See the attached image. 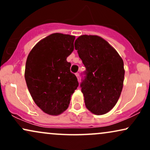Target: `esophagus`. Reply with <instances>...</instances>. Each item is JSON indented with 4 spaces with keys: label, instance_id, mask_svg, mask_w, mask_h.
I'll use <instances>...</instances> for the list:
<instances>
[{
    "label": "esophagus",
    "instance_id": "esophagus-1",
    "mask_svg": "<svg viewBox=\"0 0 150 150\" xmlns=\"http://www.w3.org/2000/svg\"><path fill=\"white\" fill-rule=\"evenodd\" d=\"M75 75H76V77H77V79H78V80H79V79H80V74H79L78 73H75Z\"/></svg>",
    "mask_w": 150,
    "mask_h": 150
}]
</instances>
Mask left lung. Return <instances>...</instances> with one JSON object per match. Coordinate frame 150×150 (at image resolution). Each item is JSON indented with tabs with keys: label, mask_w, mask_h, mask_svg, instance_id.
<instances>
[{
	"label": "left lung",
	"mask_w": 150,
	"mask_h": 150,
	"mask_svg": "<svg viewBox=\"0 0 150 150\" xmlns=\"http://www.w3.org/2000/svg\"><path fill=\"white\" fill-rule=\"evenodd\" d=\"M75 48L86 68L80 84L86 107L94 114H105L114 107L123 89V59L99 36H80Z\"/></svg>",
	"instance_id": "left-lung-1"
}]
</instances>
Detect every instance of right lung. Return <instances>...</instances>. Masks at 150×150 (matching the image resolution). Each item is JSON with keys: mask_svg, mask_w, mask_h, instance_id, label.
Returning a JSON list of instances; mask_svg holds the SVG:
<instances>
[{"mask_svg": "<svg viewBox=\"0 0 150 150\" xmlns=\"http://www.w3.org/2000/svg\"><path fill=\"white\" fill-rule=\"evenodd\" d=\"M75 39L69 34H52L38 42L27 56V87L35 104L49 115L65 111L79 85L66 60L74 50Z\"/></svg>", "mask_w": 150, "mask_h": 150, "instance_id": "right-lung-1", "label": "right lung"}]
</instances>
